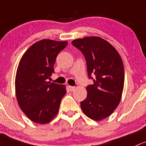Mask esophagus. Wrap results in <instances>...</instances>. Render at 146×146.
Returning <instances> with one entry per match:
<instances>
[{"label":"esophagus","mask_w":146,"mask_h":146,"mask_svg":"<svg viewBox=\"0 0 146 146\" xmlns=\"http://www.w3.org/2000/svg\"><path fill=\"white\" fill-rule=\"evenodd\" d=\"M68 89H69V90H70V91H74L75 89H76V87H75V86H68Z\"/></svg>","instance_id":"1"}]
</instances>
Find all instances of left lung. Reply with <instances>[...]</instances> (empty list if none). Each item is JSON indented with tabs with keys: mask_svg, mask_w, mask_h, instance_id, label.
<instances>
[{
	"mask_svg": "<svg viewBox=\"0 0 146 146\" xmlns=\"http://www.w3.org/2000/svg\"><path fill=\"white\" fill-rule=\"evenodd\" d=\"M72 44L84 55L88 76L94 80L86 86L82 110L91 119L101 121L113 113L121 100L125 80L122 59L108 41L98 36L73 40Z\"/></svg>",
	"mask_w": 146,
	"mask_h": 146,
	"instance_id": "1",
	"label": "left lung"
}]
</instances>
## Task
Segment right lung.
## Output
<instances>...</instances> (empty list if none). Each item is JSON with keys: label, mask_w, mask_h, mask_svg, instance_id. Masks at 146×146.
Returning <instances> with one entry per match:
<instances>
[{"label": "right lung", "mask_w": 146, "mask_h": 146, "mask_svg": "<svg viewBox=\"0 0 146 146\" xmlns=\"http://www.w3.org/2000/svg\"><path fill=\"white\" fill-rule=\"evenodd\" d=\"M67 44V41L41 40L32 45L19 62L16 96L21 110L33 122L46 124L58 113L66 86L47 80L54 73L57 55Z\"/></svg>", "instance_id": "obj_1"}]
</instances>
